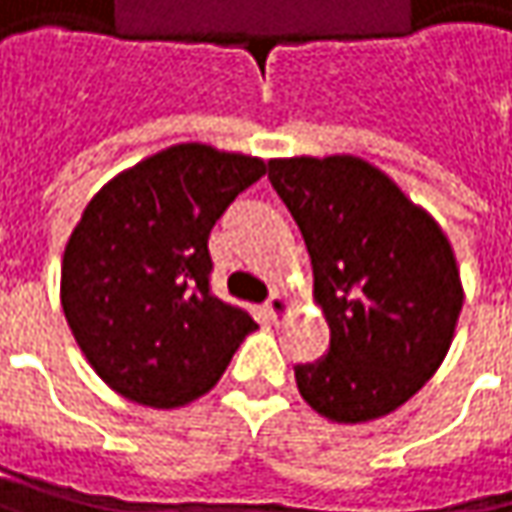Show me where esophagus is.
<instances>
[{
  "mask_svg": "<svg viewBox=\"0 0 512 512\" xmlns=\"http://www.w3.org/2000/svg\"><path fill=\"white\" fill-rule=\"evenodd\" d=\"M265 309H268V314H271V317H282V314H288V311H291V303H288V300H285V297L276 291V294H271V297H268Z\"/></svg>",
  "mask_w": 512,
  "mask_h": 512,
  "instance_id": "esophagus-1",
  "label": "esophagus"
}]
</instances>
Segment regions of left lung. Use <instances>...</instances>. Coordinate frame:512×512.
Returning a JSON list of instances; mask_svg holds the SVG:
<instances>
[{"label": "left lung", "instance_id": "8db88e82", "mask_svg": "<svg viewBox=\"0 0 512 512\" xmlns=\"http://www.w3.org/2000/svg\"><path fill=\"white\" fill-rule=\"evenodd\" d=\"M268 180L306 238L329 352L297 364L300 396L332 422L405 405L443 364L463 288L440 224L358 157L271 160Z\"/></svg>", "mask_w": 512, "mask_h": 512}]
</instances>
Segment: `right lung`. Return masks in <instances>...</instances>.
<instances>
[{
    "label": "right lung",
    "mask_w": 512,
    "mask_h": 512,
    "mask_svg": "<svg viewBox=\"0 0 512 512\" xmlns=\"http://www.w3.org/2000/svg\"><path fill=\"white\" fill-rule=\"evenodd\" d=\"M265 174L259 157L186 142L113 177L72 230L60 303L92 370L130 402L212 390L253 317L212 294L209 233Z\"/></svg>",
    "instance_id": "obj_1"
}]
</instances>
